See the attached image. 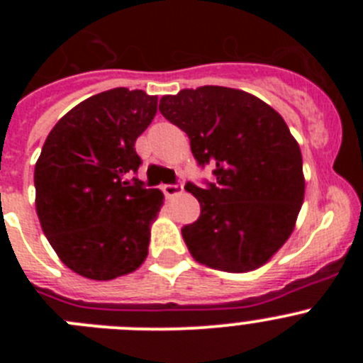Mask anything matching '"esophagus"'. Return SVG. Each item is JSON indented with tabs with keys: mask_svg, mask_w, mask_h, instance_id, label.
Instances as JSON below:
<instances>
[{
	"mask_svg": "<svg viewBox=\"0 0 363 363\" xmlns=\"http://www.w3.org/2000/svg\"><path fill=\"white\" fill-rule=\"evenodd\" d=\"M162 191H163V194H165L167 198H172V196H176V194H179V192L184 191V184H182V182H174V184H165V185H162Z\"/></svg>",
	"mask_w": 363,
	"mask_h": 363,
	"instance_id": "esophagus-1",
	"label": "esophagus"
}]
</instances>
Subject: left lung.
<instances>
[{
	"label": "left lung",
	"instance_id": "left-lung-1",
	"mask_svg": "<svg viewBox=\"0 0 363 363\" xmlns=\"http://www.w3.org/2000/svg\"><path fill=\"white\" fill-rule=\"evenodd\" d=\"M165 120L184 130L213 182H187L200 218L182 227L203 265L247 272L264 265L293 233L303 201L301 152L284 118L256 96L227 86L185 89L160 99Z\"/></svg>",
	"mask_w": 363,
	"mask_h": 363
}]
</instances>
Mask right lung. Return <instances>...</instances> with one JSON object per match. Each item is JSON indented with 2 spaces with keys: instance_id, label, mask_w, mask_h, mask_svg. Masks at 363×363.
<instances>
[{
  "instance_id": "1",
  "label": "right lung",
  "mask_w": 363,
  "mask_h": 363,
  "mask_svg": "<svg viewBox=\"0 0 363 363\" xmlns=\"http://www.w3.org/2000/svg\"><path fill=\"white\" fill-rule=\"evenodd\" d=\"M158 98L125 86L86 98L45 140L34 169L41 229L63 264L91 280L136 271L163 194L147 189L134 143Z\"/></svg>"
}]
</instances>
